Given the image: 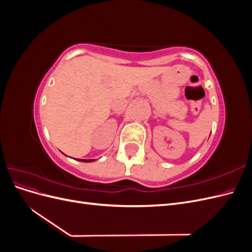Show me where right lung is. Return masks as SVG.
Masks as SVG:
<instances>
[{"label": "right lung", "instance_id": "add662e5", "mask_svg": "<svg viewBox=\"0 0 252 252\" xmlns=\"http://www.w3.org/2000/svg\"><path fill=\"white\" fill-rule=\"evenodd\" d=\"M78 161L85 162V163H90V162H94L95 159H94V158H91V159H82V158H78Z\"/></svg>", "mask_w": 252, "mask_h": 252}]
</instances>
